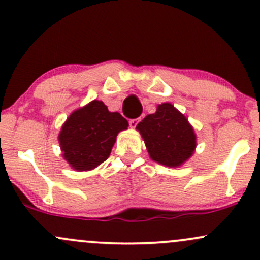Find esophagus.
I'll return each instance as SVG.
<instances>
[{
    "label": "esophagus",
    "instance_id": "obj_1",
    "mask_svg": "<svg viewBox=\"0 0 260 260\" xmlns=\"http://www.w3.org/2000/svg\"><path fill=\"white\" fill-rule=\"evenodd\" d=\"M140 118H133V120H129V127L131 128H136L137 126H138Z\"/></svg>",
    "mask_w": 260,
    "mask_h": 260
}]
</instances>
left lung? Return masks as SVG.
I'll return each instance as SVG.
<instances>
[{"label":"left lung","mask_w":260,"mask_h":260,"mask_svg":"<svg viewBox=\"0 0 260 260\" xmlns=\"http://www.w3.org/2000/svg\"><path fill=\"white\" fill-rule=\"evenodd\" d=\"M137 129L142 134L150 157L156 162L176 168L192 156L196 149V134L187 118L171 104L157 106Z\"/></svg>","instance_id":"left-lung-1"}]
</instances>
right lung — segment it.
Instances as JSON below:
<instances>
[{
    "instance_id": "add662e5",
    "label": "right lung",
    "mask_w": 260,
    "mask_h": 260,
    "mask_svg": "<svg viewBox=\"0 0 260 260\" xmlns=\"http://www.w3.org/2000/svg\"><path fill=\"white\" fill-rule=\"evenodd\" d=\"M128 122L121 113L110 112L103 101L94 100L74 111L58 136L63 157L74 170L85 171L104 162L120 131Z\"/></svg>"
}]
</instances>
